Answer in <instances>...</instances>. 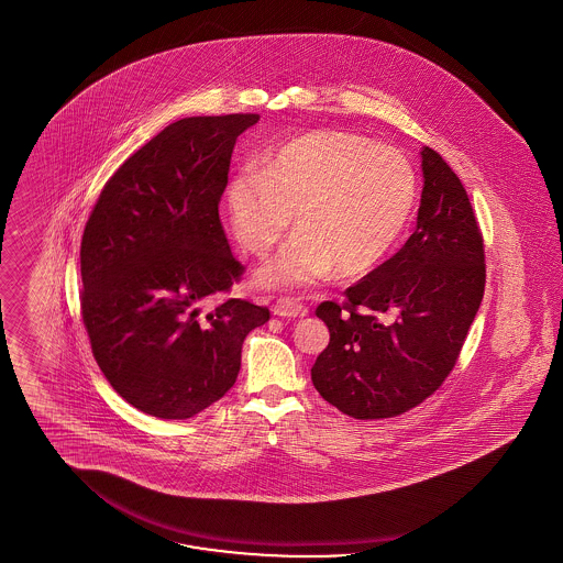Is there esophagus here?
I'll return each instance as SVG.
<instances>
[{
  "mask_svg": "<svg viewBox=\"0 0 563 563\" xmlns=\"http://www.w3.org/2000/svg\"><path fill=\"white\" fill-rule=\"evenodd\" d=\"M272 312L280 318H301V316H308V308L301 306L299 301L295 299H278L272 308Z\"/></svg>",
  "mask_w": 563,
  "mask_h": 563,
  "instance_id": "34e87169",
  "label": "esophagus"
}]
</instances>
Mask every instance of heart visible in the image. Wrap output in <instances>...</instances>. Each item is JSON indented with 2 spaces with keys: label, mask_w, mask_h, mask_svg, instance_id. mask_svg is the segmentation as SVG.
Listing matches in <instances>:
<instances>
[{
  "label": "heart",
  "mask_w": 563,
  "mask_h": 563,
  "mask_svg": "<svg viewBox=\"0 0 563 563\" xmlns=\"http://www.w3.org/2000/svg\"><path fill=\"white\" fill-rule=\"evenodd\" d=\"M232 230L253 255L283 239L295 213L297 234L268 262L264 287H312L338 272L375 271L398 245L417 202V174L394 146L314 130L268 151L228 184Z\"/></svg>",
  "instance_id": "b5f03b06"
}]
</instances>
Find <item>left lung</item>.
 <instances>
[{"label": "left lung", "instance_id": "obj_1", "mask_svg": "<svg viewBox=\"0 0 563 563\" xmlns=\"http://www.w3.org/2000/svg\"><path fill=\"white\" fill-rule=\"evenodd\" d=\"M423 192L405 247L316 316L331 341L316 358L318 394L354 419L421 405L456 364L479 310L484 239L467 190L433 148L421 151Z\"/></svg>", "mask_w": 563, "mask_h": 563}]
</instances>
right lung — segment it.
I'll use <instances>...</instances> for the list:
<instances>
[{
  "instance_id": "right-lung-1",
  "label": "right lung",
  "mask_w": 563,
  "mask_h": 563,
  "mask_svg": "<svg viewBox=\"0 0 563 563\" xmlns=\"http://www.w3.org/2000/svg\"><path fill=\"white\" fill-rule=\"evenodd\" d=\"M260 114L188 117L104 184L81 239V316L114 391L158 419H190L236 382L271 310L228 297L241 278L220 222L236 137Z\"/></svg>"
}]
</instances>
